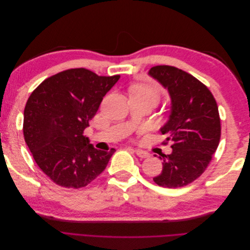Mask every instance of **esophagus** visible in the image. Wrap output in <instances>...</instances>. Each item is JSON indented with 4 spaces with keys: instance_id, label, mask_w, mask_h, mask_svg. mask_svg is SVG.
I'll return each instance as SVG.
<instances>
[{
    "instance_id": "obj_1",
    "label": "esophagus",
    "mask_w": 250,
    "mask_h": 250,
    "mask_svg": "<svg viewBox=\"0 0 250 250\" xmlns=\"http://www.w3.org/2000/svg\"><path fill=\"white\" fill-rule=\"evenodd\" d=\"M134 152H135V154H137L138 156H140L141 158H147V157L150 156V153H148L147 151L142 150V149H135Z\"/></svg>"
}]
</instances>
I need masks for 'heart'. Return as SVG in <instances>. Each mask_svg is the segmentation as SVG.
Segmentation results:
<instances>
[{"label": "heart", "instance_id": "1", "mask_svg": "<svg viewBox=\"0 0 250 250\" xmlns=\"http://www.w3.org/2000/svg\"><path fill=\"white\" fill-rule=\"evenodd\" d=\"M131 90H132V93L144 95V96H148V97H152L156 100H158V98H160V93H158L155 88L151 87L149 85L138 84V85L133 86Z\"/></svg>", "mask_w": 250, "mask_h": 250}]
</instances>
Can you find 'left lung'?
I'll list each match as a JSON object with an SVG mask.
<instances>
[{
	"label": "left lung",
	"instance_id": "left-lung-1",
	"mask_svg": "<svg viewBox=\"0 0 250 250\" xmlns=\"http://www.w3.org/2000/svg\"><path fill=\"white\" fill-rule=\"evenodd\" d=\"M149 75L168 88L172 101L170 119L162 133L164 144L173 142L171 154H162L163 171L153 178L164 188L193 183L206 171L221 137L218 105L201 81L172 65L151 67Z\"/></svg>",
	"mask_w": 250,
	"mask_h": 250
}]
</instances>
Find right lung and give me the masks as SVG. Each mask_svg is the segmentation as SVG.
<instances>
[{
    "instance_id": "right-lung-1",
    "label": "right lung",
    "mask_w": 250,
    "mask_h": 250,
    "mask_svg": "<svg viewBox=\"0 0 250 250\" xmlns=\"http://www.w3.org/2000/svg\"><path fill=\"white\" fill-rule=\"evenodd\" d=\"M120 75L70 69L43 80L24 110L25 142L41 170L56 185L79 188L105 170L115 149L94 148L83 131Z\"/></svg>"
}]
</instances>
